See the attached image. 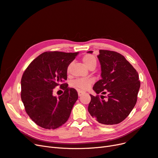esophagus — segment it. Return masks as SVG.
Here are the masks:
<instances>
[{"label":"esophagus","instance_id":"obj_1","mask_svg":"<svg viewBox=\"0 0 158 158\" xmlns=\"http://www.w3.org/2000/svg\"><path fill=\"white\" fill-rule=\"evenodd\" d=\"M84 94H85V92H83V91H78V96H81V95H82Z\"/></svg>","mask_w":158,"mask_h":158}]
</instances>
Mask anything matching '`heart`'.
I'll return each instance as SVG.
<instances>
[{"mask_svg": "<svg viewBox=\"0 0 158 158\" xmlns=\"http://www.w3.org/2000/svg\"><path fill=\"white\" fill-rule=\"evenodd\" d=\"M82 60L85 65L88 68H91L92 66L96 65V59L92 55H85L84 56ZM70 68V64L68 67V72H69ZM94 82V80L92 78H78L73 81V85L74 87L81 89H87L89 88L92 83Z\"/></svg>", "mask_w": 158, "mask_h": 158, "instance_id": "1", "label": "heart"}]
</instances>
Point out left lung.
I'll use <instances>...</instances> for the list:
<instances>
[{
  "instance_id": "1",
  "label": "left lung",
  "mask_w": 158,
  "mask_h": 158,
  "mask_svg": "<svg viewBox=\"0 0 158 158\" xmlns=\"http://www.w3.org/2000/svg\"><path fill=\"white\" fill-rule=\"evenodd\" d=\"M92 51H88L92 53ZM98 58L101 64L102 79L93 89L99 94L90 95L88 111L98 122L106 125L120 123L128 116L137 102L140 82L137 71L123 55L115 51L99 50Z\"/></svg>"
}]
</instances>
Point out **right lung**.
I'll list each match as a JSON object with an SVG mask.
<instances>
[{
	"mask_svg": "<svg viewBox=\"0 0 158 158\" xmlns=\"http://www.w3.org/2000/svg\"><path fill=\"white\" fill-rule=\"evenodd\" d=\"M77 52H45L27 66L21 80V99L27 114L37 125L55 129L69 119L78 95L64 83L67 69ZM57 85L64 90L59 98L52 95Z\"/></svg>",
	"mask_w": 158,
	"mask_h": 158,
	"instance_id": "add662e5",
	"label": "right lung"
}]
</instances>
